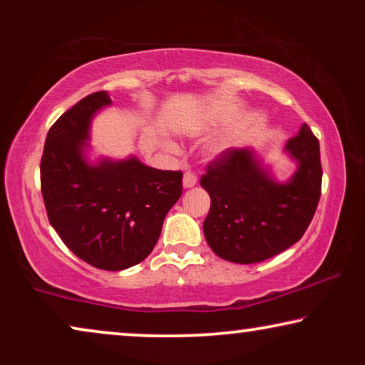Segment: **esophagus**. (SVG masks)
Listing matches in <instances>:
<instances>
[{
  "label": "esophagus",
  "mask_w": 365,
  "mask_h": 365,
  "mask_svg": "<svg viewBox=\"0 0 365 365\" xmlns=\"http://www.w3.org/2000/svg\"><path fill=\"white\" fill-rule=\"evenodd\" d=\"M196 182H197V176H196V174L191 173V171L184 173V178H182L184 187H192V186H196Z\"/></svg>",
  "instance_id": "obj_1"
}]
</instances>
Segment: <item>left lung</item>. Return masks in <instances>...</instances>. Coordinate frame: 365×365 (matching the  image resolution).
I'll return each mask as SVG.
<instances>
[{
    "label": "left lung",
    "mask_w": 365,
    "mask_h": 365,
    "mask_svg": "<svg viewBox=\"0 0 365 365\" xmlns=\"http://www.w3.org/2000/svg\"><path fill=\"white\" fill-rule=\"evenodd\" d=\"M286 149L299 163L287 184L272 181L249 149L229 148L206 166L201 186L211 196V209L202 227L219 257L237 264L261 262L304 236L321 199L319 139L302 124Z\"/></svg>",
    "instance_id": "obj_1"
}]
</instances>
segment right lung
Returning <instances> with one entry per match:
<instances>
[{
	"label": "right lung",
	"mask_w": 365,
	"mask_h": 365,
	"mask_svg": "<svg viewBox=\"0 0 365 365\" xmlns=\"http://www.w3.org/2000/svg\"><path fill=\"white\" fill-rule=\"evenodd\" d=\"M111 104L106 91L83 98L49 128L41 192L49 222L89 266L123 271L144 261L182 194V173L144 166L136 158L98 166L84 161L89 123Z\"/></svg>",
	"instance_id": "right-lung-1"
}]
</instances>
